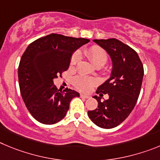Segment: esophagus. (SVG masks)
<instances>
[{
  "instance_id": "1",
  "label": "esophagus",
  "mask_w": 160,
  "mask_h": 160,
  "mask_svg": "<svg viewBox=\"0 0 160 160\" xmlns=\"http://www.w3.org/2000/svg\"><path fill=\"white\" fill-rule=\"evenodd\" d=\"M80 97L82 98V99H88V98L90 97V96H86V95H84V94H80Z\"/></svg>"
}]
</instances>
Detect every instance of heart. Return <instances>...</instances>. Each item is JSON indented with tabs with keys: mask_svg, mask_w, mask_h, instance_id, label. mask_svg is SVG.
<instances>
[{
	"mask_svg": "<svg viewBox=\"0 0 160 160\" xmlns=\"http://www.w3.org/2000/svg\"><path fill=\"white\" fill-rule=\"evenodd\" d=\"M83 53V55L90 60V62L96 68H100L105 65L108 60V57L106 51L99 45H92L88 48H84ZM80 58V57L79 52H76L73 53L70 58V67H74L79 62ZM72 83L73 85L80 91L88 92L95 85L96 81L92 78L79 75L72 79Z\"/></svg>",
	"mask_w": 160,
	"mask_h": 160,
	"instance_id": "heart-1",
	"label": "heart"
}]
</instances>
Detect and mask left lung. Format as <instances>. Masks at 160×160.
Instances as JSON below:
<instances>
[{"label":"left lung","instance_id":"1","mask_svg":"<svg viewBox=\"0 0 160 160\" xmlns=\"http://www.w3.org/2000/svg\"><path fill=\"white\" fill-rule=\"evenodd\" d=\"M104 48L112 57L113 69L107 81L98 87L93 97L98 101L95 110L88 111L92 121L102 128L117 127L130 115L136 106L141 90L143 66L133 48L116 38L93 40ZM104 94L109 99L100 100Z\"/></svg>","mask_w":160,"mask_h":160}]
</instances>
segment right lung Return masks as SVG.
<instances>
[{"label":"right lung","instance_id":"add662e5","mask_svg":"<svg viewBox=\"0 0 160 160\" xmlns=\"http://www.w3.org/2000/svg\"><path fill=\"white\" fill-rule=\"evenodd\" d=\"M88 41L51 33L32 42L23 53L18 67L20 91L27 109L40 123L54 124L61 120L71 100L80 96L68 88L58 90L53 79L67 71L73 51Z\"/></svg>","mask_w":160,"mask_h":160}]
</instances>
